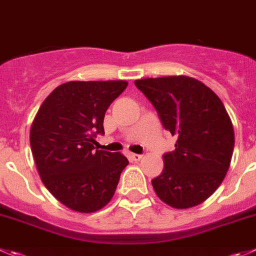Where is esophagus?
I'll return each mask as SVG.
<instances>
[{
  "instance_id": "obj_1",
  "label": "esophagus",
  "mask_w": 256,
  "mask_h": 256,
  "mask_svg": "<svg viewBox=\"0 0 256 256\" xmlns=\"http://www.w3.org/2000/svg\"><path fill=\"white\" fill-rule=\"evenodd\" d=\"M130 160L137 162V160H142V154H137V153H130Z\"/></svg>"
}]
</instances>
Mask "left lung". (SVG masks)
<instances>
[{
	"instance_id": "8db88e82",
	"label": "left lung",
	"mask_w": 256,
	"mask_h": 256,
	"mask_svg": "<svg viewBox=\"0 0 256 256\" xmlns=\"http://www.w3.org/2000/svg\"><path fill=\"white\" fill-rule=\"evenodd\" d=\"M134 84L177 138L174 150L163 154L162 174L152 180L156 194L174 208L200 205L220 186L232 157L234 128L222 102L205 84L184 75Z\"/></svg>"
}]
</instances>
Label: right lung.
Returning a JSON list of instances; mask_svg holds the SVG:
<instances>
[{
    "label": "right lung",
    "instance_id": "right-lung-1",
    "mask_svg": "<svg viewBox=\"0 0 256 256\" xmlns=\"http://www.w3.org/2000/svg\"><path fill=\"white\" fill-rule=\"evenodd\" d=\"M124 80L69 82L44 100L32 122L30 146L41 181L62 205L96 212L116 192L128 160L94 150L104 116L126 90Z\"/></svg>",
    "mask_w": 256,
    "mask_h": 256
}]
</instances>
